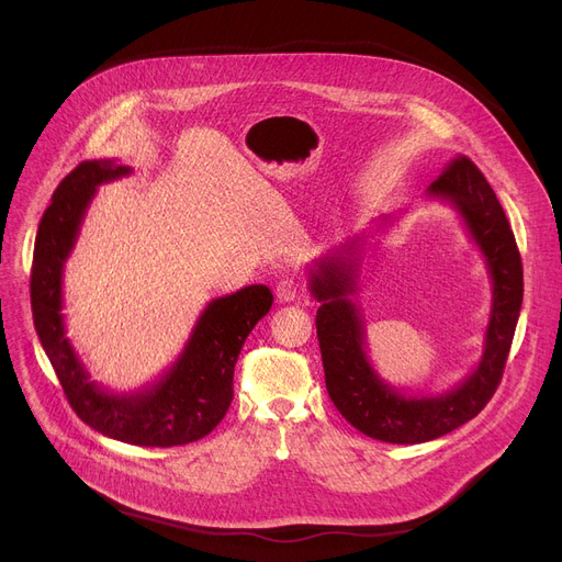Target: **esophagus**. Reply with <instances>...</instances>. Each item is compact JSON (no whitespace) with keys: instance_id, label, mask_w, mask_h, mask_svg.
<instances>
[{"instance_id":"esophagus-1","label":"esophagus","mask_w":562,"mask_h":562,"mask_svg":"<svg viewBox=\"0 0 562 562\" xmlns=\"http://www.w3.org/2000/svg\"><path fill=\"white\" fill-rule=\"evenodd\" d=\"M297 282L293 278H282L278 284H276V295L280 302H291L297 297Z\"/></svg>"}]
</instances>
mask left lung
Returning <instances> with one entry per match:
<instances>
[{
	"mask_svg": "<svg viewBox=\"0 0 562 562\" xmlns=\"http://www.w3.org/2000/svg\"><path fill=\"white\" fill-rule=\"evenodd\" d=\"M426 194L439 199L464 220L482 250L493 282L491 318L477 368L452 390L437 396H407L387 385L366 351V323L351 295L359 291L366 239L356 235L340 244L310 271L318 342L327 392L338 413L363 435L387 443H422L437 439L477 417L495 394L522 307V262L512 226L499 201L477 170L459 157L450 161Z\"/></svg>",
	"mask_w": 562,
	"mask_h": 562,
	"instance_id": "left-lung-1",
	"label": "left lung"
}]
</instances>
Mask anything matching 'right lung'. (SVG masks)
<instances>
[{
    "mask_svg": "<svg viewBox=\"0 0 562 562\" xmlns=\"http://www.w3.org/2000/svg\"><path fill=\"white\" fill-rule=\"evenodd\" d=\"M130 172L112 159L85 161L56 188L35 235L33 323L74 413L87 426L134 446H183L206 437L224 419L237 356L252 327L269 314L273 293L265 284H250L209 302L181 356L155 383L114 394L89 381L65 329L63 271L95 188Z\"/></svg>",
    "mask_w": 562,
    "mask_h": 562,
    "instance_id": "obj_1",
    "label": "right lung"
}]
</instances>
